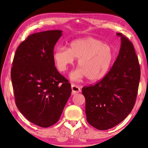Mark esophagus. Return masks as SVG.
<instances>
[{
  "mask_svg": "<svg viewBox=\"0 0 148 148\" xmlns=\"http://www.w3.org/2000/svg\"><path fill=\"white\" fill-rule=\"evenodd\" d=\"M71 88H72V95H74V94L78 93H79L81 92L80 87L76 85V84H71Z\"/></svg>",
  "mask_w": 148,
  "mask_h": 148,
  "instance_id": "esophagus-1",
  "label": "esophagus"
}]
</instances>
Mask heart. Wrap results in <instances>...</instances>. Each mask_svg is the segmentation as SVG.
<instances>
[{"mask_svg":"<svg viewBox=\"0 0 148 148\" xmlns=\"http://www.w3.org/2000/svg\"><path fill=\"white\" fill-rule=\"evenodd\" d=\"M115 58V52L109 44L93 37L78 39L72 41L69 48L58 47L53 54V59L58 70L65 72L69 65L78 58L79 69L71 75L73 80L84 77L95 82L103 79L111 69Z\"/></svg>","mask_w":148,"mask_h":148,"instance_id":"obj_1","label":"heart"}]
</instances>
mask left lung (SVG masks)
I'll return each mask as SVG.
<instances>
[{
  "label": "left lung",
  "mask_w": 148,
  "mask_h": 148,
  "mask_svg": "<svg viewBox=\"0 0 148 148\" xmlns=\"http://www.w3.org/2000/svg\"><path fill=\"white\" fill-rule=\"evenodd\" d=\"M116 35L121 37V48L108 74L82 88L87 121L100 130L124 120L134 108L139 88L140 69L133 44L122 34Z\"/></svg>",
  "instance_id": "obj_1"
}]
</instances>
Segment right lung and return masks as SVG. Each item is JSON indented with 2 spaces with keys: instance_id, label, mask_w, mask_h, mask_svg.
Wrapping results in <instances>:
<instances>
[{
  "instance_id": "add662e5",
  "label": "right lung",
  "mask_w": 148,
  "mask_h": 148,
  "mask_svg": "<svg viewBox=\"0 0 148 148\" xmlns=\"http://www.w3.org/2000/svg\"><path fill=\"white\" fill-rule=\"evenodd\" d=\"M59 30L33 34L16 51L11 77L16 105L29 121L47 128L57 122L71 94V85L55 67L54 46Z\"/></svg>"
}]
</instances>
